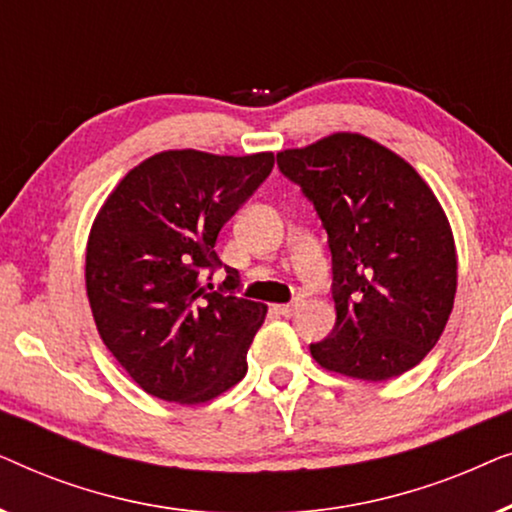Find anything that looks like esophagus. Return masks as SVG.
I'll list each match as a JSON object with an SVG mask.
<instances>
[{
    "label": "esophagus",
    "instance_id": "1",
    "mask_svg": "<svg viewBox=\"0 0 512 512\" xmlns=\"http://www.w3.org/2000/svg\"><path fill=\"white\" fill-rule=\"evenodd\" d=\"M298 310V303H286V305H275V312L282 314V317H291V314H296Z\"/></svg>",
    "mask_w": 512,
    "mask_h": 512
}]
</instances>
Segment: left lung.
<instances>
[{
	"mask_svg": "<svg viewBox=\"0 0 512 512\" xmlns=\"http://www.w3.org/2000/svg\"><path fill=\"white\" fill-rule=\"evenodd\" d=\"M277 165L314 202L333 254L335 326L310 345L331 373L382 382L436 347L457 293V247L436 193L408 160L333 132Z\"/></svg>",
	"mask_w": 512,
	"mask_h": 512,
	"instance_id": "obj_1",
	"label": "left lung"
}]
</instances>
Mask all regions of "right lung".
I'll list each match as a JSON object with an SVG mask.
<instances>
[{
    "label": "right lung",
    "mask_w": 512,
    "mask_h": 512,
    "mask_svg": "<svg viewBox=\"0 0 512 512\" xmlns=\"http://www.w3.org/2000/svg\"><path fill=\"white\" fill-rule=\"evenodd\" d=\"M275 153L160 151L118 181L90 226L86 293L97 333L146 394L198 405L247 373L268 305L209 291L223 223L263 184ZM226 289L237 286L228 268Z\"/></svg>",
    "instance_id": "add662e5"
}]
</instances>
